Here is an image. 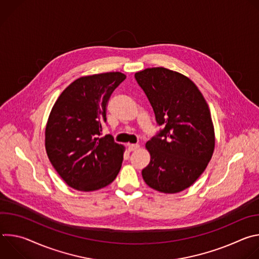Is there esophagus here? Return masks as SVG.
Returning <instances> with one entry per match:
<instances>
[{"mask_svg":"<svg viewBox=\"0 0 259 259\" xmlns=\"http://www.w3.org/2000/svg\"><path fill=\"white\" fill-rule=\"evenodd\" d=\"M139 149V144H129L128 145V150L130 152H135Z\"/></svg>","mask_w":259,"mask_h":259,"instance_id":"34e87169","label":"esophagus"}]
</instances>
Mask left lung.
Segmentation results:
<instances>
[{
  "instance_id": "1",
  "label": "left lung",
  "mask_w": 259,
  "mask_h": 259,
  "mask_svg": "<svg viewBox=\"0 0 259 259\" xmlns=\"http://www.w3.org/2000/svg\"><path fill=\"white\" fill-rule=\"evenodd\" d=\"M135 79L149 99L158 126L146 142L151 162L142 177L152 189L174 194L200 177L214 151V128L209 106L186 76L164 68H145Z\"/></svg>"
}]
</instances>
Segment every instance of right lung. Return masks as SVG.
<instances>
[{"instance_id": "1", "label": "right lung", "mask_w": 259, "mask_h": 259, "mask_svg": "<svg viewBox=\"0 0 259 259\" xmlns=\"http://www.w3.org/2000/svg\"><path fill=\"white\" fill-rule=\"evenodd\" d=\"M125 79L119 71L82 77L63 90L51 110L45 131L47 155L73 189H102L121 169L123 145L110 134L101 135L107 101Z\"/></svg>"}]
</instances>
